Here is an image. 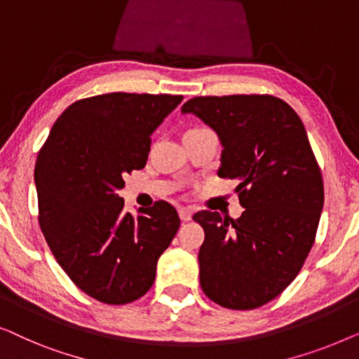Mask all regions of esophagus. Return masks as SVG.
<instances>
[{
	"label": "esophagus",
	"instance_id": "34e87169",
	"mask_svg": "<svg viewBox=\"0 0 359 359\" xmlns=\"http://www.w3.org/2000/svg\"><path fill=\"white\" fill-rule=\"evenodd\" d=\"M180 219L183 220V222H188V220H191V217H193V210H191L189 208H180Z\"/></svg>",
	"mask_w": 359,
	"mask_h": 359
}]
</instances>
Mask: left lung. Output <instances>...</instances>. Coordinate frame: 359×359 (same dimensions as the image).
Segmentation results:
<instances>
[{
	"mask_svg": "<svg viewBox=\"0 0 359 359\" xmlns=\"http://www.w3.org/2000/svg\"><path fill=\"white\" fill-rule=\"evenodd\" d=\"M217 134L220 178L237 180V220L194 214L204 229L199 283L219 306L248 311L273 301L301 271L323 208V183L302 121L268 95L199 96L181 107Z\"/></svg>",
	"mask_w": 359,
	"mask_h": 359,
	"instance_id": "left-lung-1",
	"label": "left lung"
}]
</instances>
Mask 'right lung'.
Returning a JSON list of instances; mask_svg holds the SVG:
<instances>
[{
	"label": "right lung",
	"mask_w": 359,
	"mask_h": 359,
	"mask_svg": "<svg viewBox=\"0 0 359 359\" xmlns=\"http://www.w3.org/2000/svg\"><path fill=\"white\" fill-rule=\"evenodd\" d=\"M183 96L109 93L68 106L39 151V224L57 263L96 301L127 304L155 281L156 263L180 229L158 201L124 210V175L147 163L151 134Z\"/></svg>",
	"instance_id": "obj_1"
}]
</instances>
